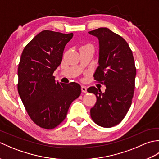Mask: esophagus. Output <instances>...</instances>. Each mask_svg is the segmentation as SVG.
<instances>
[{
  "label": "esophagus",
  "mask_w": 159,
  "mask_h": 159,
  "mask_svg": "<svg viewBox=\"0 0 159 159\" xmlns=\"http://www.w3.org/2000/svg\"><path fill=\"white\" fill-rule=\"evenodd\" d=\"M81 91L83 93H86L87 92V87L85 86H82L81 87Z\"/></svg>",
  "instance_id": "esophagus-1"
}]
</instances>
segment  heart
<instances>
[{
    "mask_svg": "<svg viewBox=\"0 0 159 159\" xmlns=\"http://www.w3.org/2000/svg\"><path fill=\"white\" fill-rule=\"evenodd\" d=\"M87 45H89V44H87Z\"/></svg>",
    "mask_w": 159,
    "mask_h": 159,
    "instance_id": "obj_1",
    "label": "heart"
}]
</instances>
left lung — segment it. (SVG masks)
<instances>
[{
    "label": "left lung",
    "instance_id": "1",
    "mask_svg": "<svg viewBox=\"0 0 159 159\" xmlns=\"http://www.w3.org/2000/svg\"><path fill=\"white\" fill-rule=\"evenodd\" d=\"M89 33L97 37L100 43L94 80L106 86L104 93L95 87L87 89L97 98L91 117L99 126L110 128L122 121L131 106L136 76L134 57L126 40L110 29L98 28Z\"/></svg>",
    "mask_w": 159,
    "mask_h": 159
}]
</instances>
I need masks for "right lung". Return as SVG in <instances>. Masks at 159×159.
<instances>
[{"label":"right lung","instance_id":"1","mask_svg":"<svg viewBox=\"0 0 159 159\" xmlns=\"http://www.w3.org/2000/svg\"><path fill=\"white\" fill-rule=\"evenodd\" d=\"M73 33L44 30L26 45L18 69V91L32 121L53 129L66 119L73 100L81 93L76 83L55 82L53 72L62 61L64 48Z\"/></svg>","mask_w":159,"mask_h":159}]
</instances>
